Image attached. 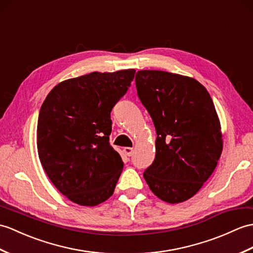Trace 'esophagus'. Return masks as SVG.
Segmentation results:
<instances>
[{
	"label": "esophagus",
	"mask_w": 253,
	"mask_h": 253,
	"mask_svg": "<svg viewBox=\"0 0 253 253\" xmlns=\"http://www.w3.org/2000/svg\"><path fill=\"white\" fill-rule=\"evenodd\" d=\"M124 152H125V154L127 155V156H131L132 154H133V149L132 148H125L124 149Z\"/></svg>",
	"instance_id": "34e87169"
}]
</instances>
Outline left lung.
<instances>
[{
	"label": "left lung",
	"instance_id": "left-lung-1",
	"mask_svg": "<svg viewBox=\"0 0 253 253\" xmlns=\"http://www.w3.org/2000/svg\"><path fill=\"white\" fill-rule=\"evenodd\" d=\"M136 87L157 134L155 160L143 177L162 201H187L212 174L222 153L212 99L196 80L156 70L138 71Z\"/></svg>",
	"mask_w": 253,
	"mask_h": 253
}]
</instances>
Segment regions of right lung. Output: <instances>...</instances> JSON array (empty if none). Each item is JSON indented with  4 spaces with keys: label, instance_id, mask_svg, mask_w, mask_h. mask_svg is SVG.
<instances>
[{
    "label": "right lung",
    "instance_id": "right-lung-1",
    "mask_svg": "<svg viewBox=\"0 0 253 253\" xmlns=\"http://www.w3.org/2000/svg\"><path fill=\"white\" fill-rule=\"evenodd\" d=\"M136 70L92 72L63 81L40 110L37 143L41 164L57 190L81 206L112 196L124 163L110 145L111 111Z\"/></svg>",
    "mask_w": 253,
    "mask_h": 253
}]
</instances>
